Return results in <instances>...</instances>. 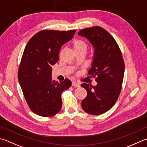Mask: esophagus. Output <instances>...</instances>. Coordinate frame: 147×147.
Listing matches in <instances>:
<instances>
[{
    "mask_svg": "<svg viewBox=\"0 0 147 147\" xmlns=\"http://www.w3.org/2000/svg\"><path fill=\"white\" fill-rule=\"evenodd\" d=\"M72 86L74 87H80V84L79 83H76V82H72Z\"/></svg>",
    "mask_w": 147,
    "mask_h": 147,
    "instance_id": "34e87169",
    "label": "esophagus"
}]
</instances>
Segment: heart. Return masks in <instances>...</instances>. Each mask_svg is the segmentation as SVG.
I'll use <instances>...</instances> for the list:
<instances>
[{
	"instance_id": "heart-1",
	"label": "heart",
	"mask_w": 147,
	"mask_h": 147,
	"mask_svg": "<svg viewBox=\"0 0 147 147\" xmlns=\"http://www.w3.org/2000/svg\"><path fill=\"white\" fill-rule=\"evenodd\" d=\"M74 50H87V45L82 39H76L73 42Z\"/></svg>"
}]
</instances>
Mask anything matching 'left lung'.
Returning <instances> with one entry per match:
<instances>
[{"instance_id":"8db88e82","label":"left lung","mask_w":147,"mask_h":147,"mask_svg":"<svg viewBox=\"0 0 147 147\" xmlns=\"http://www.w3.org/2000/svg\"><path fill=\"white\" fill-rule=\"evenodd\" d=\"M85 37L94 48L89 75L96 78L97 85L83 83L87 96L82 108L87 113L98 115L110 110L115 104L122 87L125 65L121 51L115 39L98 26L86 28L78 33Z\"/></svg>"}]
</instances>
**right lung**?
<instances>
[{
  "label": "right lung",
  "instance_id": "right-lung-1",
  "mask_svg": "<svg viewBox=\"0 0 147 147\" xmlns=\"http://www.w3.org/2000/svg\"><path fill=\"white\" fill-rule=\"evenodd\" d=\"M75 30H42L28 41L20 62L18 78L30 110L48 117L61 110V94L71 86L65 78L59 83L51 78V66L59 61L62 46L73 38Z\"/></svg>",
  "mask_w": 147,
  "mask_h": 147
}]
</instances>
